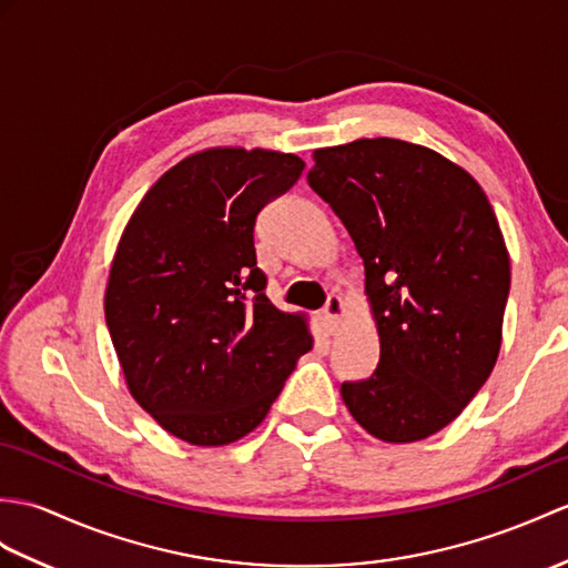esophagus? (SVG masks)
Segmentation results:
<instances>
[{"mask_svg": "<svg viewBox=\"0 0 568 568\" xmlns=\"http://www.w3.org/2000/svg\"><path fill=\"white\" fill-rule=\"evenodd\" d=\"M341 314H344V300H341L338 295H328L326 305L322 310V324H324L326 334L336 332L338 322H341Z\"/></svg>", "mask_w": 568, "mask_h": 568, "instance_id": "obj_1", "label": "esophagus"}]
</instances>
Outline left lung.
Segmentation results:
<instances>
[{"label":"left lung","mask_w":568,"mask_h":568,"mask_svg":"<svg viewBox=\"0 0 568 568\" xmlns=\"http://www.w3.org/2000/svg\"><path fill=\"white\" fill-rule=\"evenodd\" d=\"M307 181L363 258L379 334L375 373L341 397L375 438L424 440L463 414L500 351L510 261L489 197L463 166L392 138L316 150Z\"/></svg>","instance_id":"1"}]
</instances>
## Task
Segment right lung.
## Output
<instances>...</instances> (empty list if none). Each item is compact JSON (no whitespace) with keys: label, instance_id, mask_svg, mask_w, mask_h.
I'll list each match as a JSON object with an SVG mask.
<instances>
[{"label":"right lung","instance_id":"obj_1","mask_svg":"<svg viewBox=\"0 0 568 568\" xmlns=\"http://www.w3.org/2000/svg\"><path fill=\"white\" fill-rule=\"evenodd\" d=\"M302 169L271 150L191 154L142 197L118 244L103 307L128 389L191 445L252 433L312 348L305 316L271 305L254 248L258 213Z\"/></svg>","mask_w":568,"mask_h":568}]
</instances>
